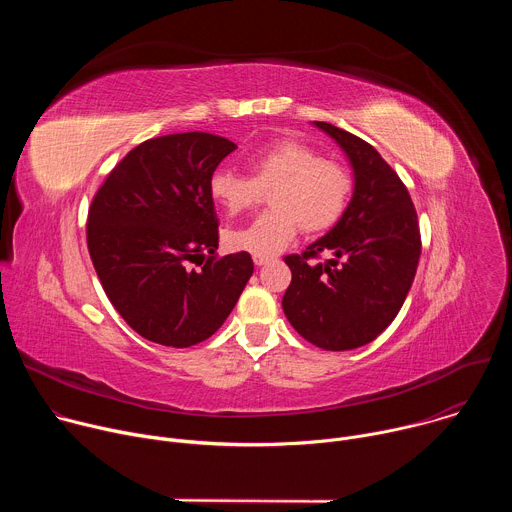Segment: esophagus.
<instances>
[{"instance_id":"34e87169","label":"esophagus","mask_w":512,"mask_h":512,"mask_svg":"<svg viewBox=\"0 0 512 512\" xmlns=\"http://www.w3.org/2000/svg\"><path fill=\"white\" fill-rule=\"evenodd\" d=\"M253 261H255V265H265V263H269V261H271V257H263V255H253Z\"/></svg>"}]
</instances>
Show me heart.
<instances>
[{"mask_svg": "<svg viewBox=\"0 0 512 512\" xmlns=\"http://www.w3.org/2000/svg\"><path fill=\"white\" fill-rule=\"evenodd\" d=\"M249 176L218 168L210 176V194L227 212L253 208L271 190L269 212L225 235L227 247L271 257L296 239L300 229L324 233L332 229L352 192L350 172L336 160L322 158L308 143L285 137L249 156Z\"/></svg>", "mask_w": 512, "mask_h": 512, "instance_id": "heart-1", "label": "heart"}]
</instances>
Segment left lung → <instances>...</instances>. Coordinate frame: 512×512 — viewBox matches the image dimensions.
Returning a JSON list of instances; mask_svg holds the SVG:
<instances>
[{
    "mask_svg": "<svg viewBox=\"0 0 512 512\" xmlns=\"http://www.w3.org/2000/svg\"><path fill=\"white\" fill-rule=\"evenodd\" d=\"M348 156L354 192L336 227L302 255H287L283 294L289 324L324 350H352L375 340L399 314L413 283L421 235L417 212L397 172L364 139L314 121ZM332 252L326 264L314 262Z\"/></svg>",
    "mask_w": 512,
    "mask_h": 512,
    "instance_id": "obj_1",
    "label": "left lung"
}]
</instances>
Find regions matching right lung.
I'll use <instances>...</instances> for the list:
<instances>
[{
    "label": "right lung",
    "mask_w": 512,
    "mask_h": 512,
    "mask_svg": "<svg viewBox=\"0 0 512 512\" xmlns=\"http://www.w3.org/2000/svg\"><path fill=\"white\" fill-rule=\"evenodd\" d=\"M235 150L204 131L152 137L93 196L89 255L109 302L139 336L172 348L210 338L253 275L249 253L216 255L208 184Z\"/></svg>",
    "instance_id": "obj_1"
}]
</instances>
